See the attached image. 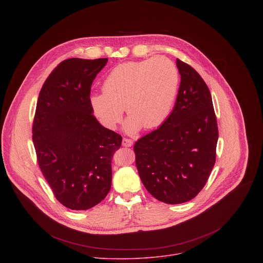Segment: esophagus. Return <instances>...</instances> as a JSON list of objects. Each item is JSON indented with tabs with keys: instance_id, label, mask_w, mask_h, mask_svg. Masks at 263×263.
I'll return each mask as SVG.
<instances>
[{
	"instance_id": "esophagus-1",
	"label": "esophagus",
	"mask_w": 263,
	"mask_h": 263,
	"mask_svg": "<svg viewBox=\"0 0 263 263\" xmlns=\"http://www.w3.org/2000/svg\"><path fill=\"white\" fill-rule=\"evenodd\" d=\"M123 145L124 146H131V145H133V141L131 140V139H129V138H123Z\"/></svg>"
}]
</instances>
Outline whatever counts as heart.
Instances as JSON below:
<instances>
[{"label":"heart","instance_id":"heart-1","mask_svg":"<svg viewBox=\"0 0 263 263\" xmlns=\"http://www.w3.org/2000/svg\"><path fill=\"white\" fill-rule=\"evenodd\" d=\"M179 83L177 66L165 57L128 61L109 71L103 90L93 92L89 102L95 116L109 129H115L122 121L126 107L130 117L125 129L133 134L141 127L157 128L167 119Z\"/></svg>","mask_w":263,"mask_h":263}]
</instances>
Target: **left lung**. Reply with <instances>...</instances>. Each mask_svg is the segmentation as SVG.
I'll list each match as a JSON object with an SVG mask.
<instances>
[{
  "label": "left lung",
  "instance_id": "8db88e82",
  "mask_svg": "<svg viewBox=\"0 0 263 263\" xmlns=\"http://www.w3.org/2000/svg\"><path fill=\"white\" fill-rule=\"evenodd\" d=\"M180 87L172 114L134 144L136 167L146 191L166 204L194 199L215 163L217 123L210 91L191 65L177 59Z\"/></svg>",
  "mask_w": 263,
  "mask_h": 263
}]
</instances>
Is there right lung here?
<instances>
[{"instance_id":"obj_1","label":"right lung","mask_w":263,"mask_h":263,"mask_svg":"<svg viewBox=\"0 0 263 263\" xmlns=\"http://www.w3.org/2000/svg\"><path fill=\"white\" fill-rule=\"evenodd\" d=\"M107 58H69L50 73L33 122L37 161L56 199L71 210H87L105 199L111 159L122 136L92 115L90 87Z\"/></svg>"}]
</instances>
